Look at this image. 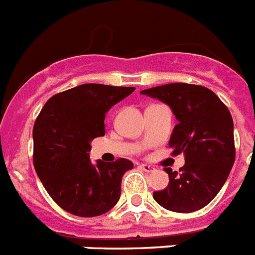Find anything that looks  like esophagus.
<instances>
[{
	"label": "esophagus",
	"instance_id": "obj_1",
	"mask_svg": "<svg viewBox=\"0 0 255 255\" xmlns=\"http://www.w3.org/2000/svg\"><path fill=\"white\" fill-rule=\"evenodd\" d=\"M139 167H140V169L144 170V172H148V173H150V172H152V170H155V168H153L152 165H148V164H140Z\"/></svg>",
	"mask_w": 255,
	"mask_h": 255
}]
</instances>
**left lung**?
<instances>
[{"instance_id":"left-lung-1","label":"left lung","mask_w":255,"mask_h":255,"mask_svg":"<svg viewBox=\"0 0 255 255\" xmlns=\"http://www.w3.org/2000/svg\"><path fill=\"white\" fill-rule=\"evenodd\" d=\"M173 111L178 124L169 140L172 155H185L178 170L165 168L169 184L153 199L169 211L193 212L215 198L236 157L233 120L211 90L189 83H169L143 90Z\"/></svg>"}]
</instances>
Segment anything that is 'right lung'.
Returning a JSON list of instances; mask_svg holds the SVG:
<instances>
[{
	"label": "right lung",
	"instance_id": "1",
	"mask_svg": "<svg viewBox=\"0 0 255 255\" xmlns=\"http://www.w3.org/2000/svg\"><path fill=\"white\" fill-rule=\"evenodd\" d=\"M135 87L86 83L58 92L33 125V167L41 184L65 211L82 218L103 215L121 195V180L132 163L90 161V142L105 134V113Z\"/></svg>",
	"mask_w": 255,
	"mask_h": 255
}]
</instances>
